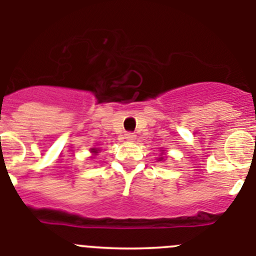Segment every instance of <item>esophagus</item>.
Masks as SVG:
<instances>
[{"label":"esophagus","instance_id":"esophagus-1","mask_svg":"<svg viewBox=\"0 0 256 256\" xmlns=\"http://www.w3.org/2000/svg\"><path fill=\"white\" fill-rule=\"evenodd\" d=\"M124 138H126V140H136V134L132 132H126V134H124Z\"/></svg>","mask_w":256,"mask_h":256}]
</instances>
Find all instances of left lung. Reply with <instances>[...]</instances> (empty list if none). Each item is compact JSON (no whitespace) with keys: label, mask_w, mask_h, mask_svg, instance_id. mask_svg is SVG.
Returning a JSON list of instances; mask_svg holds the SVG:
<instances>
[{"label":"left lung","mask_w":256,"mask_h":256,"mask_svg":"<svg viewBox=\"0 0 256 256\" xmlns=\"http://www.w3.org/2000/svg\"><path fill=\"white\" fill-rule=\"evenodd\" d=\"M162 158H164V157H162V156H161V157H160V158H158V161H161V160H162Z\"/></svg>","instance_id":"obj_1"}]
</instances>
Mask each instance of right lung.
Wrapping results in <instances>:
<instances>
[{
  "label": "right lung",
  "instance_id": "add662e5",
  "mask_svg": "<svg viewBox=\"0 0 256 256\" xmlns=\"http://www.w3.org/2000/svg\"><path fill=\"white\" fill-rule=\"evenodd\" d=\"M99 151L100 150L99 148H91V152H92L94 154H99Z\"/></svg>",
  "mask_w": 256,
  "mask_h": 256
}]
</instances>
